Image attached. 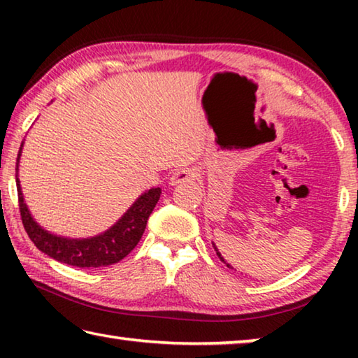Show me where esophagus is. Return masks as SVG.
I'll list each match as a JSON object with an SVG mask.
<instances>
[{
    "instance_id": "obj_1",
    "label": "esophagus",
    "mask_w": 358,
    "mask_h": 358,
    "mask_svg": "<svg viewBox=\"0 0 358 358\" xmlns=\"http://www.w3.org/2000/svg\"><path fill=\"white\" fill-rule=\"evenodd\" d=\"M181 178H183V175H180V173H177V175H175V177L172 178V180H175V183H180V180Z\"/></svg>"
}]
</instances>
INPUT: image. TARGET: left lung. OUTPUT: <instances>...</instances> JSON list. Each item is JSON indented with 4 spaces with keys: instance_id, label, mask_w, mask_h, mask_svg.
Returning a JSON list of instances; mask_svg holds the SVG:
<instances>
[{
    "instance_id": "1",
    "label": "left lung",
    "mask_w": 358,
    "mask_h": 358,
    "mask_svg": "<svg viewBox=\"0 0 358 358\" xmlns=\"http://www.w3.org/2000/svg\"><path fill=\"white\" fill-rule=\"evenodd\" d=\"M22 147L17 157V172H19V162L22 156ZM17 181V194H19V210L22 224L25 227L28 237L38 246V250L45 252L48 257L58 260V262L76 265V266H101L117 264L124 259L134 250V246L141 240L147 220L151 211L159 201L161 189L159 187H151L150 191L143 192L137 201L131 205L128 211L120 217V220L108 227L106 232L90 238H66L58 237L42 229L29 211L28 205L23 199L22 183L19 180V173H15Z\"/></svg>"
}]
</instances>
